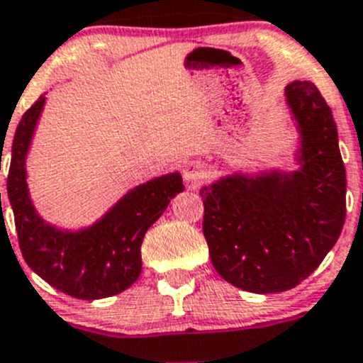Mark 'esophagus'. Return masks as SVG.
<instances>
[{
    "label": "esophagus",
    "instance_id": "34e87169",
    "mask_svg": "<svg viewBox=\"0 0 363 363\" xmlns=\"http://www.w3.org/2000/svg\"><path fill=\"white\" fill-rule=\"evenodd\" d=\"M182 172H184V181L188 182L191 188H197V186H201L202 182L206 181V177H208V172H206V168L197 161L188 162Z\"/></svg>",
    "mask_w": 363,
    "mask_h": 363
}]
</instances>
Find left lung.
Masks as SVG:
<instances>
[{"label":"left lung","instance_id":"1","mask_svg":"<svg viewBox=\"0 0 363 363\" xmlns=\"http://www.w3.org/2000/svg\"><path fill=\"white\" fill-rule=\"evenodd\" d=\"M286 103L300 133L298 169L226 175L201 189L211 264L231 286L259 295L308 279L345 220V166L331 108L309 81L287 84Z\"/></svg>","mask_w":363,"mask_h":363}]
</instances>
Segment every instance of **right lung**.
I'll list each match as a JSON object with an SVG mask.
<instances>
[{"label":"right lung","instance_id":"1","mask_svg":"<svg viewBox=\"0 0 363 363\" xmlns=\"http://www.w3.org/2000/svg\"><path fill=\"white\" fill-rule=\"evenodd\" d=\"M45 101L41 96L25 112L9 150L6 194L14 211L19 250L28 267L65 295L81 300L113 296L128 289L141 275L143 238L169 201L184 189L182 177L174 172L135 186L83 230L52 226L32 204L25 166Z\"/></svg>","mask_w":363,"mask_h":363}]
</instances>
